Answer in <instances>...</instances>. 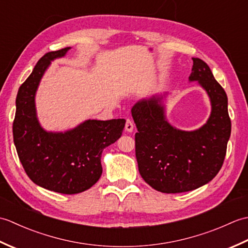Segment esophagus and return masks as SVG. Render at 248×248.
<instances>
[{
  "label": "esophagus",
  "mask_w": 248,
  "mask_h": 248,
  "mask_svg": "<svg viewBox=\"0 0 248 248\" xmlns=\"http://www.w3.org/2000/svg\"><path fill=\"white\" fill-rule=\"evenodd\" d=\"M133 129H134V124L132 123V120L127 119V121H125V127H124L125 132H128V133L133 132Z\"/></svg>",
  "instance_id": "34e87169"
}]
</instances>
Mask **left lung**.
Wrapping results in <instances>:
<instances>
[{"label":"left lung","mask_w":248,"mask_h":248,"mask_svg":"<svg viewBox=\"0 0 248 248\" xmlns=\"http://www.w3.org/2000/svg\"><path fill=\"white\" fill-rule=\"evenodd\" d=\"M189 82H198L211 102V114L202 127L183 131L168 123L163 99L152 96L136 102L131 113L138 128L135 155L141 178L162 193L196 189L217 175L231 133L228 98L209 66L193 57Z\"/></svg>","instance_id":"1"}]
</instances>
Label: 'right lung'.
Returning a JSON list of instances; mask_svg holds the SVG:
<instances>
[{
  "label": "right lung",
  "instance_id": "obj_1",
  "mask_svg": "<svg viewBox=\"0 0 248 248\" xmlns=\"http://www.w3.org/2000/svg\"><path fill=\"white\" fill-rule=\"evenodd\" d=\"M70 46L49 52L20 86L13 124L14 143L26 175L37 186L61 194L91 188L102 173L101 155L117 140L124 119H88L65 132H49L37 118L35 96L51 62L65 56Z\"/></svg>",
  "mask_w": 248,
  "mask_h": 248
}]
</instances>
